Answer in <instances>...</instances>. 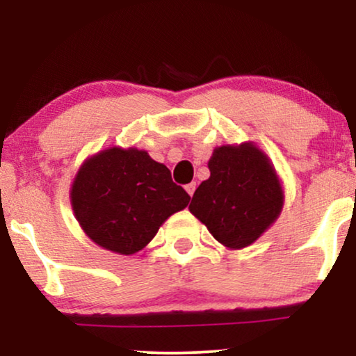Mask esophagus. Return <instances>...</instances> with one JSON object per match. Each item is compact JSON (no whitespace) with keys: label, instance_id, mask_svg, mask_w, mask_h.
<instances>
[{"label":"esophagus","instance_id":"esophagus-1","mask_svg":"<svg viewBox=\"0 0 356 356\" xmlns=\"http://www.w3.org/2000/svg\"><path fill=\"white\" fill-rule=\"evenodd\" d=\"M184 189H186V193L189 194V196L193 197L194 191H196V183H189V184H186V186H184Z\"/></svg>","mask_w":356,"mask_h":356}]
</instances>
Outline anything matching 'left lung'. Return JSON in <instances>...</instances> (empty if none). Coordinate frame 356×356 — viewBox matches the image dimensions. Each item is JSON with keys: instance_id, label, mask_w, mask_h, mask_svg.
<instances>
[{"instance_id": "8db88e82", "label": "left lung", "mask_w": 356, "mask_h": 356, "mask_svg": "<svg viewBox=\"0 0 356 356\" xmlns=\"http://www.w3.org/2000/svg\"><path fill=\"white\" fill-rule=\"evenodd\" d=\"M207 165L211 177L199 184L189 211L223 246L252 245L284 206V189L269 157L243 143L213 149Z\"/></svg>"}]
</instances>
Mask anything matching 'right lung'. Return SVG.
<instances>
[{"label":"right lung","mask_w":356,"mask_h":356,"mask_svg":"<svg viewBox=\"0 0 356 356\" xmlns=\"http://www.w3.org/2000/svg\"><path fill=\"white\" fill-rule=\"evenodd\" d=\"M189 199L163 163L136 147H110L87 159L71 188L72 211L86 235L124 256L147 246Z\"/></svg>","instance_id":"add662e5"}]
</instances>
